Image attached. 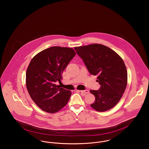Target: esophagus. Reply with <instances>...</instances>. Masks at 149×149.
<instances>
[{"instance_id": "obj_1", "label": "esophagus", "mask_w": 149, "mask_h": 149, "mask_svg": "<svg viewBox=\"0 0 149 149\" xmlns=\"http://www.w3.org/2000/svg\"><path fill=\"white\" fill-rule=\"evenodd\" d=\"M79 92L81 93H83L84 94H88L89 92L88 90H84V91H79Z\"/></svg>"}]
</instances>
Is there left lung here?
Listing matches in <instances>:
<instances>
[{
  "mask_svg": "<svg viewBox=\"0 0 149 149\" xmlns=\"http://www.w3.org/2000/svg\"><path fill=\"white\" fill-rule=\"evenodd\" d=\"M89 72L97 75L99 90H91L95 98L91 105L99 112L115 106L122 98L127 84V72L122 58L115 51L101 44L75 47Z\"/></svg>",
  "mask_w": 149,
  "mask_h": 149,
  "instance_id": "1",
  "label": "left lung"
}]
</instances>
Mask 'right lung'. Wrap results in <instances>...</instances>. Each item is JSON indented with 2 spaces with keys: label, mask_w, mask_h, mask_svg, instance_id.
Masks as SVG:
<instances>
[{
  "label": "right lung",
  "mask_w": 149,
  "mask_h": 149,
  "mask_svg": "<svg viewBox=\"0 0 149 149\" xmlns=\"http://www.w3.org/2000/svg\"><path fill=\"white\" fill-rule=\"evenodd\" d=\"M71 48L53 46L43 50L31 60L26 71V86L31 98L43 111L56 113L69 100L70 91L55 84L72 58Z\"/></svg>",
  "instance_id": "add662e5"
}]
</instances>
